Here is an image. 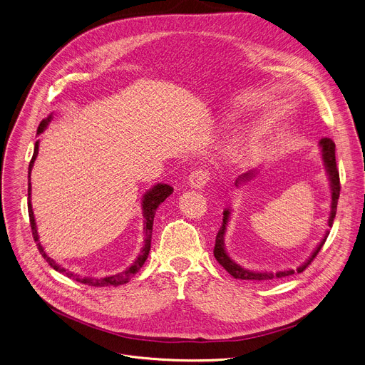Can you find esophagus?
<instances>
[{"mask_svg": "<svg viewBox=\"0 0 365 365\" xmlns=\"http://www.w3.org/2000/svg\"><path fill=\"white\" fill-rule=\"evenodd\" d=\"M210 180H211V173H210V170L203 169V168L196 169L195 172H192L189 175V185L196 189L206 186Z\"/></svg>", "mask_w": 365, "mask_h": 365, "instance_id": "34e87169", "label": "esophagus"}]
</instances>
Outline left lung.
Masks as SVG:
<instances>
[{
	"mask_svg": "<svg viewBox=\"0 0 365 365\" xmlns=\"http://www.w3.org/2000/svg\"><path fill=\"white\" fill-rule=\"evenodd\" d=\"M321 144V148H322V158H324V163H325V168H327V172H328V176H329V180H331V190H332V203H331V215H329V221H328V225L332 228V224H334V220H335V215H336V205H338V199H339V190H341V183H339V172L336 169V160H335V143L331 140V138H322L319 141ZM251 176H254L252 170L248 172V173H244L238 180V182H245L248 179H251ZM230 210H225L224 211V220H222V225L217 234V238H215V247H214V255L217 258V262L234 277V279H241V280H258V282H267V280H273V279H282V277H286V276H292L294 274V270H284V272H277V273H259V272H250L247 269H242L241 266L235 264L232 259L228 257L227 251H225V247H224V237H225V230H227V224H228V218H230ZM329 235V231H327L324 240L319 242V245L317 247V250L314 251V254H312L309 257L307 262L304 264H302L299 269H297V273H302L303 270H306V267L314 262L315 257L318 255V252L321 251V248L324 247L327 238Z\"/></svg>",
	"mask_w": 365,
	"mask_h": 365,
	"instance_id": "left-lung-1",
	"label": "left lung"
}]
</instances>
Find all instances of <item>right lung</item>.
<instances>
[{
	"label": "right lung",
	"instance_id": "obj_1",
	"mask_svg": "<svg viewBox=\"0 0 365 365\" xmlns=\"http://www.w3.org/2000/svg\"><path fill=\"white\" fill-rule=\"evenodd\" d=\"M51 115H48L46 120H43L37 128V134L43 133L44 128L47 127V124L50 123ZM37 153H38V141H36L34 144V153H33V158L30 160L29 165V217H30V227H31V232H33V238L37 242V248L40 251V254L44 257L46 262L48 263L50 267H53L56 272L63 273L65 276H68L72 280H76L79 283L88 284V286H95V287H106V286H118V284H124L127 283L144 264V262L148 257L150 252V247H151V232H153V221H154V214L155 210H158L159 205L162 202H165L166 197H169L173 193V187L165 183H158L155 186H153L143 197V214H144V234H145V244L140 252V255L137 257L135 262L123 273H118L115 276H110V277H102V279H92V277H81L78 274H73L65 269H62L59 264H56L53 259L50 257H47V254L44 252L43 247L38 242V235H37V230H36V222H34V215H33V210H31V202H30V195H31V183H30V173H31V168L34 165V160L37 158Z\"/></svg>",
	"mask_w": 365,
	"mask_h": 365
}]
</instances>
